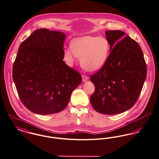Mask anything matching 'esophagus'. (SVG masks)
<instances>
[{
	"label": "esophagus",
	"instance_id": "34e87169",
	"mask_svg": "<svg viewBox=\"0 0 159 159\" xmlns=\"http://www.w3.org/2000/svg\"><path fill=\"white\" fill-rule=\"evenodd\" d=\"M88 79V76L82 75V81L83 82H86Z\"/></svg>",
	"mask_w": 159,
	"mask_h": 159
}]
</instances>
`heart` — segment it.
<instances>
[{
	"instance_id": "obj_1",
	"label": "heart",
	"mask_w": 159,
	"mask_h": 159,
	"mask_svg": "<svg viewBox=\"0 0 159 159\" xmlns=\"http://www.w3.org/2000/svg\"><path fill=\"white\" fill-rule=\"evenodd\" d=\"M110 44L104 38L84 36L76 38L71 46L65 50L66 59L70 64L77 57H80V66L85 71L96 72L106 64L110 54Z\"/></svg>"
}]
</instances>
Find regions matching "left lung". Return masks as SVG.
Returning a JSON list of instances; mask_svg holds the SVG:
<instances>
[{
	"mask_svg": "<svg viewBox=\"0 0 159 159\" xmlns=\"http://www.w3.org/2000/svg\"><path fill=\"white\" fill-rule=\"evenodd\" d=\"M111 53L100 70L90 77L95 91L90 98L97 112H125L138 100L147 77V65L136 41L121 30L105 32Z\"/></svg>",
	"mask_w": 159,
	"mask_h": 159,
	"instance_id": "1",
	"label": "left lung"
}]
</instances>
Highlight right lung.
<instances>
[{"instance_id": "obj_1", "label": "right lung", "mask_w": 159, "mask_h": 159, "mask_svg": "<svg viewBox=\"0 0 159 159\" xmlns=\"http://www.w3.org/2000/svg\"><path fill=\"white\" fill-rule=\"evenodd\" d=\"M64 33L39 29L21 43L12 68L19 97L30 111L50 115L64 110L81 75L67 66Z\"/></svg>"}]
</instances>
